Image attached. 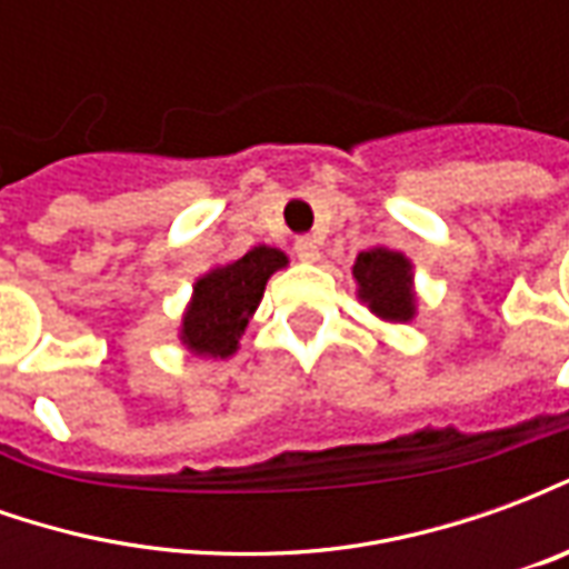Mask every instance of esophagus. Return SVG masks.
<instances>
[{
    "label": "esophagus",
    "mask_w": 569,
    "mask_h": 569,
    "mask_svg": "<svg viewBox=\"0 0 569 569\" xmlns=\"http://www.w3.org/2000/svg\"><path fill=\"white\" fill-rule=\"evenodd\" d=\"M296 256L298 261H320V247H317V240L313 237H298L296 240Z\"/></svg>",
    "instance_id": "obj_1"
}]
</instances>
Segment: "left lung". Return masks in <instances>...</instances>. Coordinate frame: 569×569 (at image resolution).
Returning a JSON list of instances; mask_svg holds the SVG:
<instances>
[{"mask_svg":"<svg viewBox=\"0 0 569 569\" xmlns=\"http://www.w3.org/2000/svg\"><path fill=\"white\" fill-rule=\"evenodd\" d=\"M357 298L383 322H411L418 317L415 264L406 252L371 247L353 261Z\"/></svg>","mask_w":569,"mask_h":569,"instance_id":"left-lung-1","label":"left lung"}]
</instances>
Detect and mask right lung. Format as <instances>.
I'll return each instance as SVG.
<instances>
[{"mask_svg": "<svg viewBox=\"0 0 569 569\" xmlns=\"http://www.w3.org/2000/svg\"><path fill=\"white\" fill-rule=\"evenodd\" d=\"M286 264L289 256L283 249L261 243L249 249L243 259L200 273L191 286V301L182 310L179 345L200 359L234 357L271 273Z\"/></svg>", "mask_w": 569, "mask_h": 569, "instance_id": "add662e5", "label": "right lung"}]
</instances>
